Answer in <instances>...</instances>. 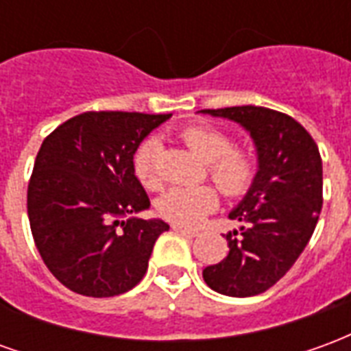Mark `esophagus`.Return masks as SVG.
Returning <instances> with one entry per match:
<instances>
[{
  "mask_svg": "<svg viewBox=\"0 0 351 351\" xmlns=\"http://www.w3.org/2000/svg\"><path fill=\"white\" fill-rule=\"evenodd\" d=\"M173 229H175L176 233H182V235H188V237H197L199 235L195 229H188V228H184V226H178V223H175V226H173Z\"/></svg>",
  "mask_w": 351,
  "mask_h": 351,
  "instance_id": "esophagus-1",
  "label": "esophagus"
}]
</instances>
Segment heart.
<instances>
[{
	"label": "heart",
	"instance_id": "obj_1",
	"mask_svg": "<svg viewBox=\"0 0 351 351\" xmlns=\"http://www.w3.org/2000/svg\"><path fill=\"white\" fill-rule=\"evenodd\" d=\"M180 137L201 160L206 161V173L220 191L229 199L248 195L259 175V160L248 146L233 145L226 131L213 123H190ZM161 143L158 137H146L133 152V173L148 190L161 186ZM218 191L213 186H176L165 191L158 201V210L169 221L178 226H199L218 208Z\"/></svg>",
	"mask_w": 351,
	"mask_h": 351
}]
</instances>
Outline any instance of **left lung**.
<instances>
[{"instance_id": "obj_1", "label": "left lung", "mask_w": 351, "mask_h": 351, "mask_svg": "<svg viewBox=\"0 0 351 351\" xmlns=\"http://www.w3.org/2000/svg\"><path fill=\"white\" fill-rule=\"evenodd\" d=\"M250 131L259 175L231 220L229 254L203 271L206 286L229 297L267 291L286 274L316 229L324 203V169L317 145L291 116L267 107L205 108Z\"/></svg>"}]
</instances>
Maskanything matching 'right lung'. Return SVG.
I'll return each instance as SVG.
<instances>
[{"instance_id": "obj_1", "label": "right lung", "mask_w": 351, "mask_h": 351, "mask_svg": "<svg viewBox=\"0 0 351 351\" xmlns=\"http://www.w3.org/2000/svg\"><path fill=\"white\" fill-rule=\"evenodd\" d=\"M171 114L90 110L43 141L27 184L35 246L65 287L86 297H114L143 280L161 220L141 213L150 199L133 173V152Z\"/></svg>"}]
</instances>
